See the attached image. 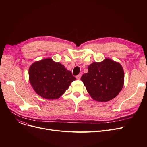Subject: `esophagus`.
<instances>
[{"label": "esophagus", "mask_w": 147, "mask_h": 147, "mask_svg": "<svg viewBox=\"0 0 147 147\" xmlns=\"http://www.w3.org/2000/svg\"><path fill=\"white\" fill-rule=\"evenodd\" d=\"M81 76H82V74H79V75L76 76V79L78 80H80L81 78Z\"/></svg>", "instance_id": "34e87169"}]
</instances>
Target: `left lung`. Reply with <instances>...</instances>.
Masks as SVG:
<instances>
[{"instance_id": "obj_1", "label": "left lung", "mask_w": 147, "mask_h": 147, "mask_svg": "<svg viewBox=\"0 0 147 147\" xmlns=\"http://www.w3.org/2000/svg\"><path fill=\"white\" fill-rule=\"evenodd\" d=\"M124 71L121 65L110 59L101 63L94 62L88 66V72L81 80L91 97L99 102H107L114 98L123 88Z\"/></svg>"}]
</instances>
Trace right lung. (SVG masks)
Returning a JSON list of instances; mask_svg holds the SVG:
<instances>
[{"label": "right lung", "mask_w": 147, "mask_h": 147, "mask_svg": "<svg viewBox=\"0 0 147 147\" xmlns=\"http://www.w3.org/2000/svg\"><path fill=\"white\" fill-rule=\"evenodd\" d=\"M29 80L36 93L43 98H59L76 78L70 71L51 58L35 62L28 71Z\"/></svg>", "instance_id": "obj_1"}]
</instances>
